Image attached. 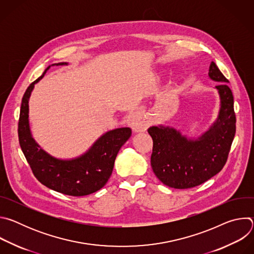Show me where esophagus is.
Segmentation results:
<instances>
[{
	"instance_id": "obj_1",
	"label": "esophagus",
	"mask_w": 254,
	"mask_h": 254,
	"mask_svg": "<svg viewBox=\"0 0 254 254\" xmlns=\"http://www.w3.org/2000/svg\"><path fill=\"white\" fill-rule=\"evenodd\" d=\"M127 123L134 132L147 130L150 126V123L137 112L129 115V117L127 118Z\"/></svg>"
}]
</instances>
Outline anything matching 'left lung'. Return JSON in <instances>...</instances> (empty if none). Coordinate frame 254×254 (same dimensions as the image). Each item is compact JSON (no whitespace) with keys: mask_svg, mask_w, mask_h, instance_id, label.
<instances>
[{"mask_svg":"<svg viewBox=\"0 0 254 254\" xmlns=\"http://www.w3.org/2000/svg\"><path fill=\"white\" fill-rule=\"evenodd\" d=\"M210 79L220 97L218 117L197 138L187 137L171 127L154 126L148 132L153 138L151 165L163 184L175 189L196 187L218 174L224 167L235 131L234 100L229 81L212 61Z\"/></svg>","mask_w":254,"mask_h":254,"instance_id":"obj_1","label":"left lung"}]
</instances>
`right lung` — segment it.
Returning a JSON list of instances; mask_svg holds the SVG:
<instances>
[{"instance_id":"obj_1","label":"right lung","mask_w":254,"mask_h":254,"mask_svg":"<svg viewBox=\"0 0 254 254\" xmlns=\"http://www.w3.org/2000/svg\"><path fill=\"white\" fill-rule=\"evenodd\" d=\"M68 65L67 62L48 66L43 74L27 88L21 103L18 126L19 142L34 176L41 184L69 196H85L100 190L110 179L116 158L131 135L129 127H119L100 135L84 154L77 158L62 160L44 151L34 139L29 125V98L51 66Z\"/></svg>"}]
</instances>
